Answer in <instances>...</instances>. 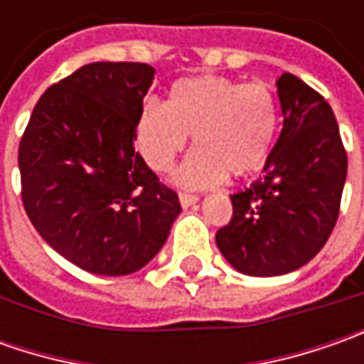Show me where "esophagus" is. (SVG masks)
Here are the masks:
<instances>
[{
  "label": "esophagus",
  "instance_id": "1",
  "mask_svg": "<svg viewBox=\"0 0 364 364\" xmlns=\"http://www.w3.org/2000/svg\"><path fill=\"white\" fill-rule=\"evenodd\" d=\"M198 203V196L196 194H186V192H180V204L184 206V208H188L192 204Z\"/></svg>",
  "mask_w": 364,
  "mask_h": 364
}]
</instances>
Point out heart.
<instances>
[{
  "label": "heart",
  "instance_id": "b5f03b06",
  "mask_svg": "<svg viewBox=\"0 0 364 364\" xmlns=\"http://www.w3.org/2000/svg\"><path fill=\"white\" fill-rule=\"evenodd\" d=\"M279 107L265 82L203 75L176 80L166 105L147 101L137 119V149L154 172H168L194 135L198 147L178 170L188 188H208L227 174L247 178L272 156Z\"/></svg>",
  "mask_w": 364,
  "mask_h": 364
}]
</instances>
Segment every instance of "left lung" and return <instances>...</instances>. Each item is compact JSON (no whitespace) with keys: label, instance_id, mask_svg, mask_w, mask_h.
<instances>
[{"label":"left lung","instance_id":"1","mask_svg":"<svg viewBox=\"0 0 364 364\" xmlns=\"http://www.w3.org/2000/svg\"><path fill=\"white\" fill-rule=\"evenodd\" d=\"M275 85L284 129L263 176L231 194V223L217 231L225 259L255 277L296 272L326 245L348 166L326 99L289 73Z\"/></svg>","mask_w":364,"mask_h":364}]
</instances>
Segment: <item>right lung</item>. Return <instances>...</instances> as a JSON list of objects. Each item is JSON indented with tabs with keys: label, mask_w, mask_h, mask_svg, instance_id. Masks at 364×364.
<instances>
[{
	"label": "right lung",
	"mask_w": 364,
	"mask_h": 364,
	"mask_svg": "<svg viewBox=\"0 0 364 364\" xmlns=\"http://www.w3.org/2000/svg\"><path fill=\"white\" fill-rule=\"evenodd\" d=\"M154 68L91 63L52 85L21 135V203L64 259L127 275L160 251L182 206L135 151Z\"/></svg>",
	"instance_id": "1"
}]
</instances>
